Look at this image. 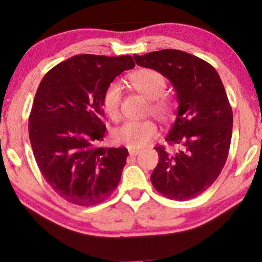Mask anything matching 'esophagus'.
Returning a JSON list of instances; mask_svg holds the SVG:
<instances>
[{
  "instance_id": "34e87169",
  "label": "esophagus",
  "mask_w": 262,
  "mask_h": 262,
  "mask_svg": "<svg viewBox=\"0 0 262 262\" xmlns=\"http://www.w3.org/2000/svg\"><path fill=\"white\" fill-rule=\"evenodd\" d=\"M128 151H129V155H130V156H137V155H139V154L141 152V150H137V149H129V150H128Z\"/></svg>"
}]
</instances>
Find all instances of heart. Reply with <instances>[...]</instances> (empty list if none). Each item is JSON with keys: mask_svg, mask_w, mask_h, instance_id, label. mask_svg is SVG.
I'll use <instances>...</instances> for the list:
<instances>
[{"mask_svg": "<svg viewBox=\"0 0 262 262\" xmlns=\"http://www.w3.org/2000/svg\"><path fill=\"white\" fill-rule=\"evenodd\" d=\"M127 82L143 96L151 101L149 106L150 113L163 123H168L174 118V104L166 97H163L166 90V81L163 75L152 69H139L132 73ZM121 86L118 83L110 84L106 89L101 106L105 114L112 120L120 117ZM157 127L152 121H128L122 126L115 128L112 133L114 143L125 144L129 149H141L157 136Z\"/></svg>", "mask_w": 262, "mask_h": 262, "instance_id": "1", "label": "heart"}]
</instances>
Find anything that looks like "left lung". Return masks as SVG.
I'll return each instance as SVG.
<instances>
[{
    "label": "left lung",
    "instance_id": "obj_1",
    "mask_svg": "<svg viewBox=\"0 0 262 262\" xmlns=\"http://www.w3.org/2000/svg\"><path fill=\"white\" fill-rule=\"evenodd\" d=\"M136 64L171 82L178 100L177 118L165 140L178 151L156 147L159 161L151 177L159 193L178 201L202 194L227 162L233 115L215 68L189 53L162 50L133 55Z\"/></svg>",
    "mask_w": 262,
    "mask_h": 262
}]
</instances>
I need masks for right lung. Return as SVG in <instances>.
Returning <instances> with one entry per match:
<instances>
[{
	"label": "right lung",
	"instance_id": "add662e5",
	"mask_svg": "<svg viewBox=\"0 0 262 262\" xmlns=\"http://www.w3.org/2000/svg\"><path fill=\"white\" fill-rule=\"evenodd\" d=\"M135 67L130 55L79 54L51 69L39 84L29 136L43 178L70 203L95 206L118 187L126 148H98L106 127L101 98L115 77Z\"/></svg>",
	"mask_w": 262,
	"mask_h": 262
}]
</instances>
